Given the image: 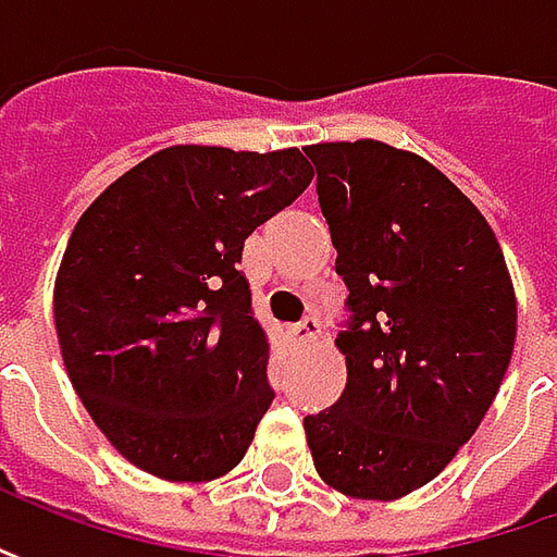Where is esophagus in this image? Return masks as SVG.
Here are the masks:
<instances>
[{
    "instance_id": "esophagus-1",
    "label": "esophagus",
    "mask_w": 557,
    "mask_h": 557,
    "mask_svg": "<svg viewBox=\"0 0 557 557\" xmlns=\"http://www.w3.org/2000/svg\"><path fill=\"white\" fill-rule=\"evenodd\" d=\"M319 332H322V325H319V319H304L300 325H294L290 329V337H294V344H310V341H315L319 337Z\"/></svg>"
}]
</instances>
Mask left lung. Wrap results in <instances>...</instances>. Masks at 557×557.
Listing matches in <instances>:
<instances>
[{
	"label": "left lung",
	"instance_id": "1",
	"mask_svg": "<svg viewBox=\"0 0 557 557\" xmlns=\"http://www.w3.org/2000/svg\"><path fill=\"white\" fill-rule=\"evenodd\" d=\"M347 285V387L304 418L319 478L399 499L453 461L499 394L518 334L503 247L437 166L384 141L304 148Z\"/></svg>",
	"mask_w": 557,
	"mask_h": 557
}]
</instances>
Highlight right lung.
Listing matches in <instances>:
<instances>
[{
    "instance_id": "add662e5",
    "label": "right lung",
    "mask_w": 557,
    "mask_h": 557,
    "mask_svg": "<svg viewBox=\"0 0 557 557\" xmlns=\"http://www.w3.org/2000/svg\"><path fill=\"white\" fill-rule=\"evenodd\" d=\"M310 183L297 148L173 145L79 216L54 278L58 344L92 421L141 471L210 481L245 459L275 394L238 263Z\"/></svg>"
}]
</instances>
